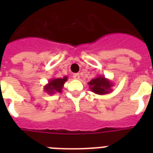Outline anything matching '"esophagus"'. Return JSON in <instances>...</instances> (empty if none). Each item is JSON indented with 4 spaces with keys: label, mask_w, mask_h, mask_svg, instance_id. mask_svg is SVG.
Segmentation results:
<instances>
[{
    "label": "esophagus",
    "mask_w": 153,
    "mask_h": 153,
    "mask_svg": "<svg viewBox=\"0 0 153 153\" xmlns=\"http://www.w3.org/2000/svg\"><path fill=\"white\" fill-rule=\"evenodd\" d=\"M73 78H74V79H76V80H78V79H80V75H79V74H73Z\"/></svg>",
    "instance_id": "34e87169"
}]
</instances>
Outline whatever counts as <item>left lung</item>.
I'll return each mask as SVG.
<instances>
[{"mask_svg": "<svg viewBox=\"0 0 153 153\" xmlns=\"http://www.w3.org/2000/svg\"><path fill=\"white\" fill-rule=\"evenodd\" d=\"M88 85L92 92L100 95L110 93L113 91L112 87L114 86V83L112 82L102 75L91 79L88 82Z\"/></svg>", "mask_w": 153, "mask_h": 153, "instance_id": "1", "label": "left lung"}]
</instances>
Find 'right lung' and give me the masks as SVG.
<instances>
[{
    "label": "right lung",
    "instance_id": "obj_1",
    "mask_svg": "<svg viewBox=\"0 0 153 153\" xmlns=\"http://www.w3.org/2000/svg\"><path fill=\"white\" fill-rule=\"evenodd\" d=\"M67 81V76H64L63 78H53L49 80L48 83L44 86V91L48 94L61 93L63 88V85Z\"/></svg>",
    "mask_w": 153,
    "mask_h": 153
}]
</instances>
